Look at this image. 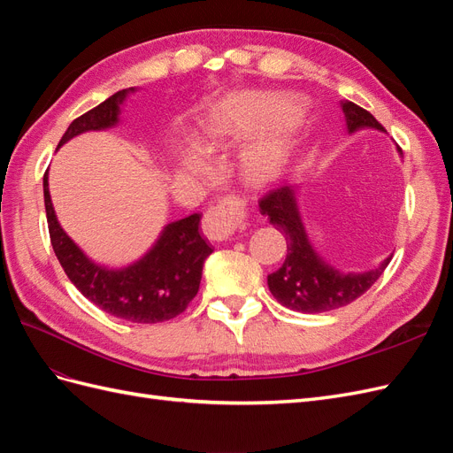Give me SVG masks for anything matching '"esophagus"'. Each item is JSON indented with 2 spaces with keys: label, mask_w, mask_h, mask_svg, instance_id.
I'll return each instance as SVG.
<instances>
[{
  "label": "esophagus",
  "mask_w": 453,
  "mask_h": 453,
  "mask_svg": "<svg viewBox=\"0 0 453 453\" xmlns=\"http://www.w3.org/2000/svg\"><path fill=\"white\" fill-rule=\"evenodd\" d=\"M245 202L236 196H226L205 211L202 228L210 240H228L245 223Z\"/></svg>",
  "instance_id": "obj_1"
}]
</instances>
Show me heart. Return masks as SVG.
Returning a JSON list of instances; mask_svg holds the SVG:
<instances>
[{
	"label": "heart",
	"mask_w": 453,
	"mask_h": 453,
	"mask_svg": "<svg viewBox=\"0 0 453 453\" xmlns=\"http://www.w3.org/2000/svg\"><path fill=\"white\" fill-rule=\"evenodd\" d=\"M281 109L283 102L276 94L253 92L242 96V98H234L225 104L208 120L203 130V147L208 150H215L232 140L250 135L255 130L266 127L270 120H273L281 112ZM296 125L298 115L293 109H285L265 135H260L255 143L245 147L240 157V170L245 180L253 183L266 181L281 168L293 145ZM181 162L185 170L190 173L198 175L208 170L205 158L195 149L185 150Z\"/></svg>",
	"instance_id": "obj_1"
}]
</instances>
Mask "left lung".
I'll use <instances>...</instances> for the list:
<instances>
[{
  "label": "left lung",
  "mask_w": 453,
  "mask_h": 453,
  "mask_svg": "<svg viewBox=\"0 0 453 453\" xmlns=\"http://www.w3.org/2000/svg\"><path fill=\"white\" fill-rule=\"evenodd\" d=\"M342 111L349 134L359 128L383 130L380 122L357 104L342 102ZM258 208L287 240L285 263L268 276L270 293L285 308L303 313H321L348 306L355 298L365 295L389 265L391 257L383 260L376 270L365 273H342L328 266L308 242L291 185L270 188L258 200Z\"/></svg>",
  "instance_id": "1"
}]
</instances>
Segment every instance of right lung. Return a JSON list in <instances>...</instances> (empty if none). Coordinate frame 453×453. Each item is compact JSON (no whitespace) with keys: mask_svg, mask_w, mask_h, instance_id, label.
Returning a JSON list of instances; mask_svg holds the SVG:
<instances>
[{"mask_svg":"<svg viewBox=\"0 0 453 453\" xmlns=\"http://www.w3.org/2000/svg\"><path fill=\"white\" fill-rule=\"evenodd\" d=\"M134 90V88H130ZM128 90L77 117L58 143L88 130H104L117 125L119 105ZM45 210L52 250L67 278L92 304L119 319L132 323L168 321L183 313L200 289L203 260L213 253L200 232V213L170 223L143 258L127 268L109 270L94 265L73 240L62 230L49 195V177L43 175Z\"/></svg>","mask_w":453,"mask_h":453,"instance_id":"obj_1","label":"right lung"}]
</instances>
